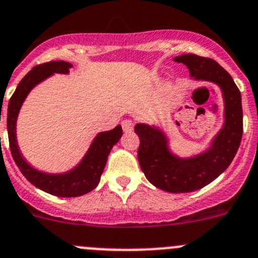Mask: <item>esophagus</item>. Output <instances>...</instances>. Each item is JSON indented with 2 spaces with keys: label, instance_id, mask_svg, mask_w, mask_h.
I'll return each instance as SVG.
<instances>
[{
  "label": "esophagus",
  "instance_id": "obj_1",
  "mask_svg": "<svg viewBox=\"0 0 258 258\" xmlns=\"http://www.w3.org/2000/svg\"><path fill=\"white\" fill-rule=\"evenodd\" d=\"M134 122L131 121V119H123L122 121V128H123L124 132H130L134 130Z\"/></svg>",
  "mask_w": 258,
  "mask_h": 258
}]
</instances>
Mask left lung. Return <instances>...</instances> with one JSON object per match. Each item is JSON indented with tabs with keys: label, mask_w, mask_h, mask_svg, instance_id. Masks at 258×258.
<instances>
[{
	"label": "left lung",
	"mask_w": 258,
	"mask_h": 258,
	"mask_svg": "<svg viewBox=\"0 0 258 258\" xmlns=\"http://www.w3.org/2000/svg\"><path fill=\"white\" fill-rule=\"evenodd\" d=\"M189 68L190 76L221 87L224 98V126L206 152L190 159H179L170 152L164 132L137 123L140 166L152 185L169 192H190L202 189L231 165L243 134L241 92L226 69L216 60L196 54L174 57Z\"/></svg>",
	"instance_id": "obj_1"
}]
</instances>
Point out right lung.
<instances>
[{"mask_svg":"<svg viewBox=\"0 0 258 258\" xmlns=\"http://www.w3.org/2000/svg\"><path fill=\"white\" fill-rule=\"evenodd\" d=\"M69 68H72L71 62L62 61V60L44 62V64L34 67L21 79L16 91L10 98L9 108H7V131H9L10 150H11L12 157H14L16 165L21 170L24 176L32 185L49 192V194L62 197V198L81 197L93 190L98 185L102 172L107 164L109 152L122 136L121 124L114 127L111 131L101 132L97 135L81 164L66 174L55 175L37 171L25 161L16 141V119L22 102L25 101L29 92L36 84H39L40 82L52 76L54 73H69Z\"/></svg>","mask_w":258,"mask_h":258,"instance_id":"add662e5","label":"right lung"}]
</instances>
